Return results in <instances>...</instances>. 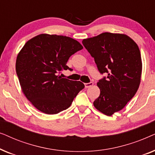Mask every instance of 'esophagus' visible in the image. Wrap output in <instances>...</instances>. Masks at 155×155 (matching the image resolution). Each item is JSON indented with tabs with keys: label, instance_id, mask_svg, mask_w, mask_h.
Returning a JSON list of instances; mask_svg holds the SVG:
<instances>
[{
	"label": "esophagus",
	"instance_id": "1",
	"mask_svg": "<svg viewBox=\"0 0 155 155\" xmlns=\"http://www.w3.org/2000/svg\"><path fill=\"white\" fill-rule=\"evenodd\" d=\"M92 85H93V82H88V83H84V86H85L86 88L90 87H92Z\"/></svg>",
	"mask_w": 155,
	"mask_h": 155
}]
</instances>
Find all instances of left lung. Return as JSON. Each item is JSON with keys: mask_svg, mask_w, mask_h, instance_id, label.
<instances>
[{"mask_svg": "<svg viewBox=\"0 0 155 155\" xmlns=\"http://www.w3.org/2000/svg\"><path fill=\"white\" fill-rule=\"evenodd\" d=\"M101 74L97 82L100 94L94 101L97 110L111 116L124 109L138 90L142 73L140 51L126 35L104 32L82 40Z\"/></svg>", "mask_w": 155, "mask_h": 155, "instance_id": "8db88e82", "label": "left lung"}]
</instances>
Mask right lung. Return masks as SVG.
Masks as SVG:
<instances>
[{"label": "right lung", "instance_id": "obj_1", "mask_svg": "<svg viewBox=\"0 0 155 155\" xmlns=\"http://www.w3.org/2000/svg\"><path fill=\"white\" fill-rule=\"evenodd\" d=\"M83 48L65 36L41 34L29 40L18 55L16 73L22 92L40 111L56 114L70 107L84 84L59 75L70 57Z\"/></svg>", "mask_w": 155, "mask_h": 155}]
</instances>
